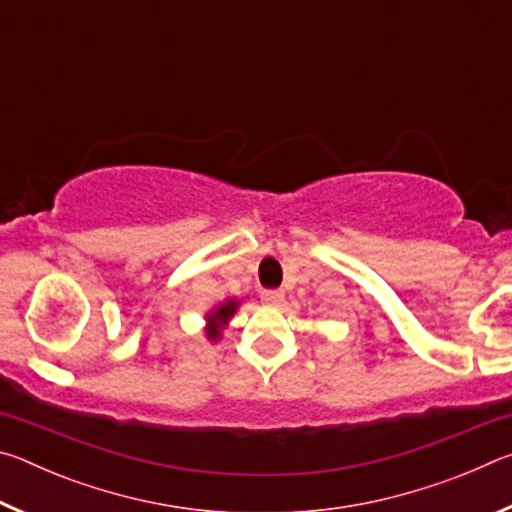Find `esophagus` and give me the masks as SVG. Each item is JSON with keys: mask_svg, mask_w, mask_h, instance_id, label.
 Listing matches in <instances>:
<instances>
[{"mask_svg": "<svg viewBox=\"0 0 512 512\" xmlns=\"http://www.w3.org/2000/svg\"><path fill=\"white\" fill-rule=\"evenodd\" d=\"M262 300L266 302V305H280V302L284 300V293L282 291H264L262 293Z\"/></svg>", "mask_w": 512, "mask_h": 512, "instance_id": "esophagus-1", "label": "esophagus"}]
</instances>
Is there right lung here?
<instances>
[{
	"instance_id": "1",
	"label": "right lung",
	"mask_w": 512,
	"mask_h": 512,
	"mask_svg": "<svg viewBox=\"0 0 512 512\" xmlns=\"http://www.w3.org/2000/svg\"><path fill=\"white\" fill-rule=\"evenodd\" d=\"M239 309V300L230 298L221 302V305H216L212 311H207L205 316V336L210 341H219L223 336V327L230 323V318L235 316V311Z\"/></svg>"
}]
</instances>
